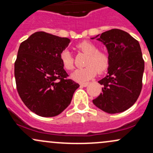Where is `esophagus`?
<instances>
[{"mask_svg":"<svg viewBox=\"0 0 153 153\" xmlns=\"http://www.w3.org/2000/svg\"><path fill=\"white\" fill-rule=\"evenodd\" d=\"M89 82H82V83H80V85L81 87H87L88 85Z\"/></svg>","mask_w":153,"mask_h":153,"instance_id":"esophagus-1","label":"esophagus"}]
</instances>
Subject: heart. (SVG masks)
Segmentation results:
<instances>
[{"label": "heart", "instance_id": "heart-1", "mask_svg": "<svg viewBox=\"0 0 153 153\" xmlns=\"http://www.w3.org/2000/svg\"><path fill=\"white\" fill-rule=\"evenodd\" d=\"M77 48L87 54L86 67L77 69L71 74V78L75 81L82 82L93 78L97 73H102L109 65V56L104 51L98 50L97 47L90 41H82L77 45ZM62 65L68 71L74 68V59L71 52L68 50H64L59 55Z\"/></svg>", "mask_w": 153, "mask_h": 153}]
</instances>
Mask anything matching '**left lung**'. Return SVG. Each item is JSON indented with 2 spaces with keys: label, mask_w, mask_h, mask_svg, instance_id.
Masks as SVG:
<instances>
[{
  "label": "left lung",
  "mask_w": 153,
  "mask_h": 153,
  "mask_svg": "<svg viewBox=\"0 0 153 153\" xmlns=\"http://www.w3.org/2000/svg\"><path fill=\"white\" fill-rule=\"evenodd\" d=\"M91 39H96L105 45L109 56L106 76L99 81L103 85V93L93 103L108 114L124 111L136 102L143 86L145 62L140 43L118 29Z\"/></svg>",
  "instance_id": "left-lung-1"
}]
</instances>
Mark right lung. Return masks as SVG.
<instances>
[{"mask_svg": "<svg viewBox=\"0 0 153 153\" xmlns=\"http://www.w3.org/2000/svg\"><path fill=\"white\" fill-rule=\"evenodd\" d=\"M70 42L68 38L37 31L19 46L14 64L17 91L27 108L40 117L62 113L80 86L67 79L59 58Z\"/></svg>", "mask_w": 153, "mask_h": 153, "instance_id": "right-lung-1", "label": "right lung"}]
</instances>
